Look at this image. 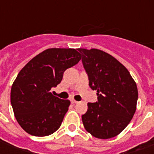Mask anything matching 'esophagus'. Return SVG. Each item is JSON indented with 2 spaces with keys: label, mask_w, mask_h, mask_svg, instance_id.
I'll return each mask as SVG.
<instances>
[{
  "label": "esophagus",
  "mask_w": 154,
  "mask_h": 154,
  "mask_svg": "<svg viewBox=\"0 0 154 154\" xmlns=\"http://www.w3.org/2000/svg\"><path fill=\"white\" fill-rule=\"evenodd\" d=\"M71 102H72V104H76V103H77V101L76 100H74V99H72V100H71Z\"/></svg>",
  "instance_id": "obj_1"
}]
</instances>
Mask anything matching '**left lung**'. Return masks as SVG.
Here are the masks:
<instances>
[{"instance_id": "8db88e82", "label": "left lung", "mask_w": 154, "mask_h": 154, "mask_svg": "<svg viewBox=\"0 0 154 154\" xmlns=\"http://www.w3.org/2000/svg\"><path fill=\"white\" fill-rule=\"evenodd\" d=\"M89 86L97 91L96 103L87 104L82 119L87 132L97 139L113 138L122 132L135 113L138 89L123 64L104 51L79 48Z\"/></svg>"}]
</instances>
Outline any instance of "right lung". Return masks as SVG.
I'll list each match as a JSON object with an SVG mask.
<instances>
[{
  "instance_id": "1",
  "label": "right lung",
  "mask_w": 154,
  "mask_h": 154,
  "mask_svg": "<svg viewBox=\"0 0 154 154\" xmlns=\"http://www.w3.org/2000/svg\"><path fill=\"white\" fill-rule=\"evenodd\" d=\"M78 49L48 48L19 72L11 87V102L25 132L43 137L59 129L70 100L54 97L50 91L60 83L65 70L81 60Z\"/></svg>"
}]
</instances>
